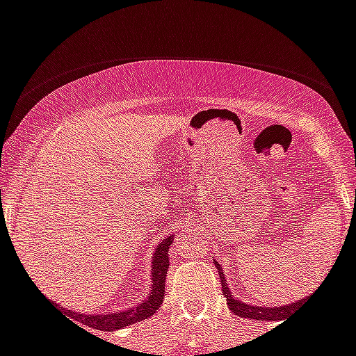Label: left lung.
Returning a JSON list of instances; mask_svg holds the SVG:
<instances>
[{
	"instance_id": "1",
	"label": "left lung",
	"mask_w": 356,
	"mask_h": 356,
	"mask_svg": "<svg viewBox=\"0 0 356 356\" xmlns=\"http://www.w3.org/2000/svg\"><path fill=\"white\" fill-rule=\"evenodd\" d=\"M213 261H215V259H213ZM215 265L216 268H218V274H220L222 292H224L225 299H227V307H229V310L233 312L234 315H238V317H245V319L256 321H283V323H285L286 315L290 314V310H293L299 302L305 301V299H302V301L292 302V305H286V307H251V305H247V302L240 301V299L231 296L229 289H227V281H225L224 272H222V267L218 265V261H215Z\"/></svg>"
}]
</instances>
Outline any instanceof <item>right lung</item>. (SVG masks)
<instances>
[{
    "mask_svg": "<svg viewBox=\"0 0 356 356\" xmlns=\"http://www.w3.org/2000/svg\"><path fill=\"white\" fill-rule=\"evenodd\" d=\"M174 242V234L165 238L159 245L156 247L152 259V285H150V293L143 302H140L138 307L129 308V310L118 312V314H104V315H86L76 314V312L64 310L73 321L84 324V326L92 327V330H100V332H113V330H120L129 324L140 323V321L152 317L159 307L163 305V298H165V281L166 272H168V249ZM70 321V319H67ZM71 321V323H73ZM75 324V323H73Z\"/></svg>",
    "mask_w": 356,
    "mask_h": 356,
    "instance_id": "obj_1",
    "label": "right lung"
}]
</instances>
